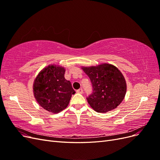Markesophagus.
<instances>
[{
	"label": "esophagus",
	"instance_id": "obj_1",
	"mask_svg": "<svg viewBox=\"0 0 160 160\" xmlns=\"http://www.w3.org/2000/svg\"><path fill=\"white\" fill-rule=\"evenodd\" d=\"M77 93H80V94H82L83 93V89L82 88H81V89H77Z\"/></svg>",
	"mask_w": 160,
	"mask_h": 160
}]
</instances>
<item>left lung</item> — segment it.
<instances>
[{"label": "left lung", "instance_id": "1", "mask_svg": "<svg viewBox=\"0 0 160 160\" xmlns=\"http://www.w3.org/2000/svg\"><path fill=\"white\" fill-rule=\"evenodd\" d=\"M91 80L93 92L87 99L91 107L98 113H106L122 103L126 93L124 77L113 65L102 64L83 67Z\"/></svg>", "mask_w": 160, "mask_h": 160}]
</instances>
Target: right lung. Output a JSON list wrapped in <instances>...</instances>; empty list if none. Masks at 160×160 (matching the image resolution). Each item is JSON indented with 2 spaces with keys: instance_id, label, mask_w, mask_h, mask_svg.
I'll return each instance as SVG.
<instances>
[{
  "instance_id": "right-lung-1",
  "label": "right lung",
  "mask_w": 160,
  "mask_h": 160,
  "mask_svg": "<svg viewBox=\"0 0 160 160\" xmlns=\"http://www.w3.org/2000/svg\"><path fill=\"white\" fill-rule=\"evenodd\" d=\"M63 67L49 65L37 75L33 84L35 98L41 107L51 113H59L69 105L75 93L71 82L65 79Z\"/></svg>"
}]
</instances>
